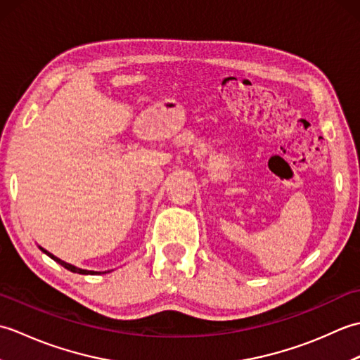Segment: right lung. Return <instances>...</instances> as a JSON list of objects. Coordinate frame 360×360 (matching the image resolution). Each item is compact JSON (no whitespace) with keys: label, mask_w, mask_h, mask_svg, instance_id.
<instances>
[{"label":"right lung","mask_w":360,"mask_h":360,"mask_svg":"<svg viewBox=\"0 0 360 360\" xmlns=\"http://www.w3.org/2000/svg\"><path fill=\"white\" fill-rule=\"evenodd\" d=\"M46 255H49L53 262H57L58 264H62L65 269H68V271H71V272H77V274H83V275H94V274H101V272H94V271H85V269H80V267H75V266H72V264H70V263H65V262H62V259L60 258H57V257H53L52 254H49L48 250H44V249H41Z\"/></svg>","instance_id":"right-lung-1"}]
</instances>
